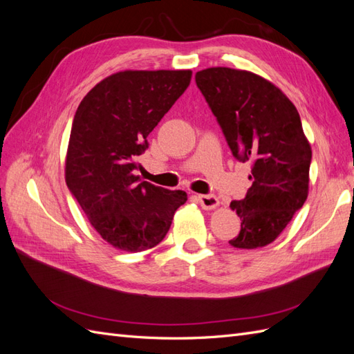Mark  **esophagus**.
<instances>
[{
	"mask_svg": "<svg viewBox=\"0 0 354 354\" xmlns=\"http://www.w3.org/2000/svg\"><path fill=\"white\" fill-rule=\"evenodd\" d=\"M198 201L203 209H212L218 205V198L212 194L208 195H199Z\"/></svg>",
	"mask_w": 354,
	"mask_h": 354,
	"instance_id": "obj_1",
	"label": "esophagus"
}]
</instances>
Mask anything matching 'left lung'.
I'll return each instance as SVG.
<instances>
[{"instance_id":"left-lung-1","label":"left lung","mask_w":354,"mask_h":354,"mask_svg":"<svg viewBox=\"0 0 354 354\" xmlns=\"http://www.w3.org/2000/svg\"><path fill=\"white\" fill-rule=\"evenodd\" d=\"M195 81L217 118L233 156L251 162L252 186L230 208L241 217L234 248L273 242L304 205L312 149L286 95L259 75L230 68L196 72Z\"/></svg>"}]
</instances>
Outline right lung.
Returning a JSON list of instances; mask_svg holds the SVG:
<instances>
[{"label":"right lung","mask_w":354,"mask_h":354,"mask_svg":"<svg viewBox=\"0 0 354 354\" xmlns=\"http://www.w3.org/2000/svg\"><path fill=\"white\" fill-rule=\"evenodd\" d=\"M190 78V71L118 72L95 85L75 112L66 185L91 226L118 250L153 248L187 201L183 190L142 181L136 160Z\"/></svg>","instance_id":"right-lung-1"}]
</instances>
